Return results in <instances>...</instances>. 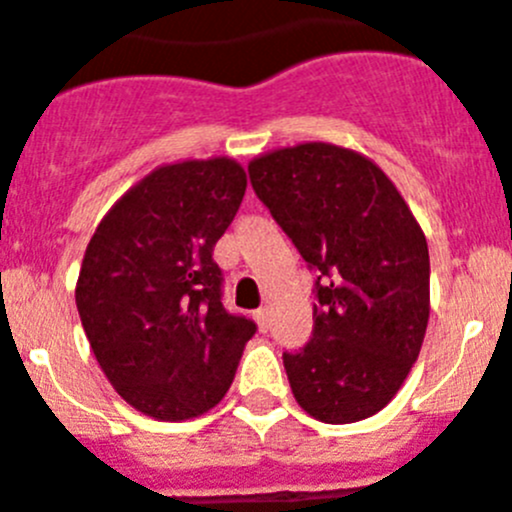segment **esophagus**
Masks as SVG:
<instances>
[{
  "label": "esophagus",
  "instance_id": "34e87169",
  "mask_svg": "<svg viewBox=\"0 0 512 512\" xmlns=\"http://www.w3.org/2000/svg\"><path fill=\"white\" fill-rule=\"evenodd\" d=\"M255 320H257V325H260V330L265 332L267 330V307H260V310H255Z\"/></svg>",
  "mask_w": 512,
  "mask_h": 512
}]
</instances>
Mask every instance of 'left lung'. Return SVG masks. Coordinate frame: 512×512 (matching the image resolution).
Wrapping results in <instances>:
<instances>
[{"mask_svg": "<svg viewBox=\"0 0 512 512\" xmlns=\"http://www.w3.org/2000/svg\"><path fill=\"white\" fill-rule=\"evenodd\" d=\"M255 195L315 272L312 337L282 352L295 400L345 425L380 413L418 360L430 317L423 230L388 175L307 142L247 167Z\"/></svg>", "mask_w": 512, "mask_h": 512, "instance_id": "8db88e82", "label": "left lung"}]
</instances>
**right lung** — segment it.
I'll return each mask as SVG.
<instances>
[{
  "instance_id": "1",
  "label": "right lung",
  "mask_w": 512,
  "mask_h": 512,
  "mask_svg": "<svg viewBox=\"0 0 512 512\" xmlns=\"http://www.w3.org/2000/svg\"><path fill=\"white\" fill-rule=\"evenodd\" d=\"M245 187L227 157L160 167L104 215L84 252L74 297L87 340L114 390L150 418L215 408L255 335L222 305L212 260Z\"/></svg>"
}]
</instances>
